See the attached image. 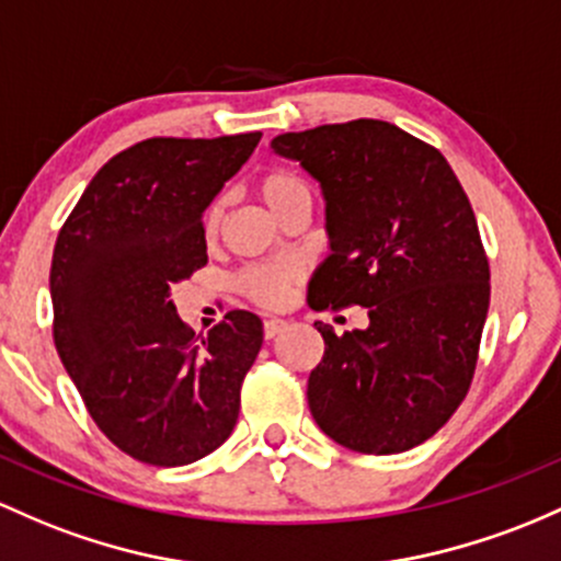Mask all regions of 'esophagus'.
I'll list each match as a JSON object with an SVG mask.
<instances>
[{"mask_svg":"<svg viewBox=\"0 0 561 561\" xmlns=\"http://www.w3.org/2000/svg\"><path fill=\"white\" fill-rule=\"evenodd\" d=\"M282 330H287L285 319H266V324H263V335H266V341H271V337L279 335Z\"/></svg>","mask_w":561,"mask_h":561,"instance_id":"34e87169","label":"esophagus"}]
</instances>
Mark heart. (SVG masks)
Here are the masks:
<instances>
[{
	"label": "heart",
	"mask_w": 561,
	"mask_h": 561,
	"mask_svg": "<svg viewBox=\"0 0 561 561\" xmlns=\"http://www.w3.org/2000/svg\"><path fill=\"white\" fill-rule=\"evenodd\" d=\"M255 194L261 196L263 205L268 207L276 218H287L293 210H309L311 205V188L304 181V175L290 168H271L263 172L255 181ZM226 215V199L215 196L210 205L202 213V233L207 242L218 239L220 226H224ZM300 271L293 263H257V266H248L237 274L233 287L239 295L250 300V304L261 306V309H276L285 304V298L298 285Z\"/></svg>",
	"instance_id": "1"
}]
</instances>
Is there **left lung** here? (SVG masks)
<instances>
[{"label":"left lung","mask_w":561,"mask_h":561,"mask_svg":"<svg viewBox=\"0 0 561 561\" xmlns=\"http://www.w3.org/2000/svg\"><path fill=\"white\" fill-rule=\"evenodd\" d=\"M322 183L332 252L313 311L365 306L370 328L322 332L309 408L337 445L404 453L445 426L471 389L490 263L463 186L439 149L380 119L274 138Z\"/></svg>","instance_id":"1"}]
</instances>
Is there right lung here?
Masks as SVG:
<instances>
[{"mask_svg": "<svg viewBox=\"0 0 561 561\" xmlns=\"http://www.w3.org/2000/svg\"><path fill=\"white\" fill-rule=\"evenodd\" d=\"M257 140L261 133L140 140L95 172L60 226L55 348L95 426L140 463H194L237 426L261 319L229 311L194 335L170 287L207 263L202 213Z\"/></svg>", "mask_w": 561, "mask_h": 561, "instance_id": "right-lung-1", "label": "right lung"}]
</instances>
